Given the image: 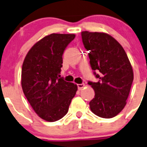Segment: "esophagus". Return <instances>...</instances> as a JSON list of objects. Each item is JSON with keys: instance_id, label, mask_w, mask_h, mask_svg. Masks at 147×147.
I'll list each match as a JSON object with an SVG mask.
<instances>
[{"instance_id": "34e87169", "label": "esophagus", "mask_w": 147, "mask_h": 147, "mask_svg": "<svg viewBox=\"0 0 147 147\" xmlns=\"http://www.w3.org/2000/svg\"><path fill=\"white\" fill-rule=\"evenodd\" d=\"M77 86H78V90H81V89H82L85 86V84H77Z\"/></svg>"}]
</instances>
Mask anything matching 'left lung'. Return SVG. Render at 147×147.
<instances>
[{
    "label": "left lung",
    "mask_w": 147,
    "mask_h": 147,
    "mask_svg": "<svg viewBox=\"0 0 147 147\" xmlns=\"http://www.w3.org/2000/svg\"><path fill=\"white\" fill-rule=\"evenodd\" d=\"M81 37L89 52L93 74L98 79L97 82H88L95 91L90 109L100 118H113L127 104L133 81L131 63L123 47L109 35L84 31Z\"/></svg>",
    "instance_id": "left-lung-1"
}]
</instances>
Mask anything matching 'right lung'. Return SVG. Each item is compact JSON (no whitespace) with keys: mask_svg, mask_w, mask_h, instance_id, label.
Listing matches in <instances>:
<instances>
[{"mask_svg":"<svg viewBox=\"0 0 147 147\" xmlns=\"http://www.w3.org/2000/svg\"><path fill=\"white\" fill-rule=\"evenodd\" d=\"M72 34H51L37 42L24 59L21 85L24 95L42 119L54 122L67 113L77 85L61 78L63 52Z\"/></svg>","mask_w":147,"mask_h":147,"instance_id":"right-lung-1","label":"right lung"}]
</instances>
